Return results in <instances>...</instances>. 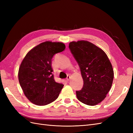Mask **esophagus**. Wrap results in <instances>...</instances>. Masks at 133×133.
<instances>
[{
	"mask_svg": "<svg viewBox=\"0 0 133 133\" xmlns=\"http://www.w3.org/2000/svg\"><path fill=\"white\" fill-rule=\"evenodd\" d=\"M70 76L69 75H68V76H67V78H66V80L67 82H68V81H69V80H70Z\"/></svg>",
	"mask_w": 133,
	"mask_h": 133,
	"instance_id": "obj_1",
	"label": "esophagus"
}]
</instances>
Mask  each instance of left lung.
<instances>
[{"mask_svg":"<svg viewBox=\"0 0 133 133\" xmlns=\"http://www.w3.org/2000/svg\"><path fill=\"white\" fill-rule=\"evenodd\" d=\"M69 48L80 68L83 87L76 91L80 102L93 106L105 99L114 78V71L108 56L102 49L89 42L69 43Z\"/></svg>","mask_w":133,"mask_h":133,"instance_id":"left-lung-1","label":"left lung"}]
</instances>
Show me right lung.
<instances>
[{
    "instance_id": "obj_1",
    "label": "right lung",
    "mask_w": 133,
    "mask_h": 133,
    "mask_svg": "<svg viewBox=\"0 0 133 133\" xmlns=\"http://www.w3.org/2000/svg\"><path fill=\"white\" fill-rule=\"evenodd\" d=\"M65 49L59 42H45L29 51L20 66L18 78L26 97L37 105H45L57 99L64 85L55 81L51 59Z\"/></svg>"
}]
</instances>
